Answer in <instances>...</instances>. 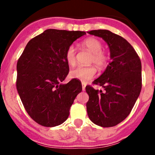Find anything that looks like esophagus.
Here are the masks:
<instances>
[{"label":"esophagus","mask_w":155,"mask_h":155,"mask_svg":"<svg viewBox=\"0 0 155 155\" xmlns=\"http://www.w3.org/2000/svg\"><path fill=\"white\" fill-rule=\"evenodd\" d=\"M82 90L85 91V87H86V84H85V82H82Z\"/></svg>","instance_id":"esophagus-1"}]
</instances>
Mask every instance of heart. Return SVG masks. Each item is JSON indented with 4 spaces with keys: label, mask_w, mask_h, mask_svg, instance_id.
Wrapping results in <instances>:
<instances>
[{
    "label": "heart",
    "mask_w": 155,
    "mask_h": 155,
    "mask_svg": "<svg viewBox=\"0 0 155 155\" xmlns=\"http://www.w3.org/2000/svg\"><path fill=\"white\" fill-rule=\"evenodd\" d=\"M84 47L87 48L92 52L91 61L97 66L104 67L107 64L108 57L104 51H102L103 45L99 40L90 37L82 43ZM76 48L71 45L68 48L65 53V58L68 64L73 65L76 63ZM97 70L93 66H77L70 72V76L73 79H77L83 82H87L95 76Z\"/></svg>",
    "instance_id": "obj_1"
}]
</instances>
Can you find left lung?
I'll use <instances>...</instances> for the list:
<instances>
[{"mask_svg": "<svg viewBox=\"0 0 155 155\" xmlns=\"http://www.w3.org/2000/svg\"><path fill=\"white\" fill-rule=\"evenodd\" d=\"M89 34L101 37L107 43L111 62L93 82L104 88L86 86L89 118L103 127L117 125L128 116L142 88V64L133 46L121 36L108 30H94Z\"/></svg>", "mask_w": 155, "mask_h": 155, "instance_id": "obj_1", "label": "left lung"}]
</instances>
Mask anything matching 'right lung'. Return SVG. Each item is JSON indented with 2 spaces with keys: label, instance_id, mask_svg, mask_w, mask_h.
Instances as JSON below:
<instances>
[{
  "label": "right lung",
  "instance_id": "right-lung-1",
  "mask_svg": "<svg viewBox=\"0 0 155 155\" xmlns=\"http://www.w3.org/2000/svg\"><path fill=\"white\" fill-rule=\"evenodd\" d=\"M85 31L48 29L28 43L17 62L16 88L28 114L44 127L60 125L82 84L73 79L62 84L69 73L65 53Z\"/></svg>",
  "mask_w": 155,
  "mask_h": 155
}]
</instances>
